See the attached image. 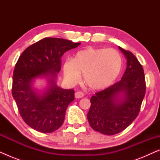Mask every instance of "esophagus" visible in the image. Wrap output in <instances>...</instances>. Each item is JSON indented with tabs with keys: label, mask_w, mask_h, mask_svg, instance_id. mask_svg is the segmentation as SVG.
I'll list each match as a JSON object with an SVG mask.
<instances>
[{
	"label": "esophagus",
	"mask_w": 160,
	"mask_h": 160,
	"mask_svg": "<svg viewBox=\"0 0 160 160\" xmlns=\"http://www.w3.org/2000/svg\"><path fill=\"white\" fill-rule=\"evenodd\" d=\"M84 94L82 92H76L75 93V98H76V99H78V98H83L84 97Z\"/></svg>",
	"instance_id": "1"
}]
</instances>
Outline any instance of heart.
Returning a JSON list of instances; mask_svg holds the SVG:
<instances>
[{"instance_id": "obj_1", "label": "heart", "mask_w": 160, "mask_h": 160, "mask_svg": "<svg viewBox=\"0 0 160 160\" xmlns=\"http://www.w3.org/2000/svg\"><path fill=\"white\" fill-rule=\"evenodd\" d=\"M122 60L113 49L89 47L76 52L73 60L62 66L63 75L70 84H76L83 73L84 82L92 90H102L116 80L121 71Z\"/></svg>"}]
</instances>
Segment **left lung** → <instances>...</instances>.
<instances>
[{
	"label": "left lung",
	"mask_w": 160,
	"mask_h": 160,
	"mask_svg": "<svg viewBox=\"0 0 160 160\" xmlns=\"http://www.w3.org/2000/svg\"><path fill=\"white\" fill-rule=\"evenodd\" d=\"M127 59L122 79L91 98L87 119L91 128L113 135L126 129L138 115L146 92L143 69L132 52L119 47Z\"/></svg>",
	"instance_id": "left-lung-1"
}]
</instances>
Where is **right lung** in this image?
Here are the masks:
<instances>
[{
    "instance_id": "add662e5",
    "label": "right lung",
    "mask_w": 160,
    "mask_h": 160,
    "mask_svg": "<svg viewBox=\"0 0 160 160\" xmlns=\"http://www.w3.org/2000/svg\"><path fill=\"white\" fill-rule=\"evenodd\" d=\"M80 44L66 39L45 38L28 47L17 60L13 73L12 96L22 118L34 130L49 133L62 126L67 107L74 100V90L59 87L57 74L65 52ZM41 77L47 78L48 87L40 93L32 84Z\"/></svg>"
}]
</instances>
